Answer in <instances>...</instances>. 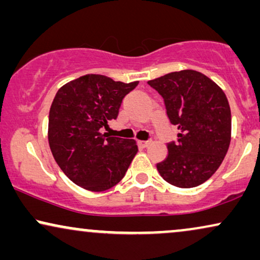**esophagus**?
Here are the masks:
<instances>
[{"mask_svg": "<svg viewBox=\"0 0 260 260\" xmlns=\"http://www.w3.org/2000/svg\"><path fill=\"white\" fill-rule=\"evenodd\" d=\"M138 145H139L140 147H143V149H145V147L150 145V141L149 140H139L138 141Z\"/></svg>", "mask_w": 260, "mask_h": 260, "instance_id": "1", "label": "esophagus"}]
</instances>
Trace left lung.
Returning a JSON list of instances; mask_svg holds the SVG:
<instances>
[{"label":"left lung","mask_w":260,"mask_h":260,"mask_svg":"<svg viewBox=\"0 0 260 260\" xmlns=\"http://www.w3.org/2000/svg\"><path fill=\"white\" fill-rule=\"evenodd\" d=\"M162 96L176 141L167 144L166 159L157 163L170 185L192 188L209 180L231 144L232 115L224 92L197 71H180L147 81Z\"/></svg>","instance_id":"obj_1"}]
</instances>
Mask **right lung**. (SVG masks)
Segmentation results:
<instances>
[{"label":"right lung","instance_id":"obj_1","mask_svg":"<svg viewBox=\"0 0 260 260\" xmlns=\"http://www.w3.org/2000/svg\"><path fill=\"white\" fill-rule=\"evenodd\" d=\"M138 84L87 74L57 91L49 113V145L64 175L81 188H111L136 156V141L108 137L101 129L116 120L124 96Z\"/></svg>","mask_w":260,"mask_h":260}]
</instances>
